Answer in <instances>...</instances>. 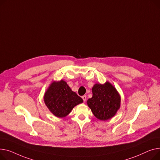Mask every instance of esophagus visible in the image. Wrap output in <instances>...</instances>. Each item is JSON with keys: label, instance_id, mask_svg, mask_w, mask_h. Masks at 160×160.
Masks as SVG:
<instances>
[{"label": "esophagus", "instance_id": "34e87169", "mask_svg": "<svg viewBox=\"0 0 160 160\" xmlns=\"http://www.w3.org/2000/svg\"><path fill=\"white\" fill-rule=\"evenodd\" d=\"M82 99H83L84 102H85V101H86V100H87V96H86L85 95L82 96Z\"/></svg>", "mask_w": 160, "mask_h": 160}]
</instances>
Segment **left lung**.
Instances as JSON below:
<instances>
[{
    "label": "left lung",
    "instance_id": "8db88e82",
    "mask_svg": "<svg viewBox=\"0 0 160 160\" xmlns=\"http://www.w3.org/2000/svg\"><path fill=\"white\" fill-rule=\"evenodd\" d=\"M92 98L87 104L98 119L105 121L113 117L120 107L121 98L116 89L107 82L96 84L92 88Z\"/></svg>",
    "mask_w": 160,
    "mask_h": 160
}]
</instances>
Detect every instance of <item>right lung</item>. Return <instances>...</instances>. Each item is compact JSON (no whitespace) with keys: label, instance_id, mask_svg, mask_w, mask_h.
I'll use <instances>...</instances> for the list:
<instances>
[{"label":"right lung","instance_id":"add662e5","mask_svg":"<svg viewBox=\"0 0 160 160\" xmlns=\"http://www.w3.org/2000/svg\"><path fill=\"white\" fill-rule=\"evenodd\" d=\"M44 100L52 113L58 118L67 116L75 106L83 101L63 80L51 84L45 93Z\"/></svg>","mask_w":160,"mask_h":160}]
</instances>
